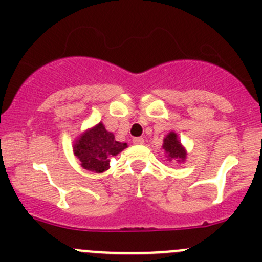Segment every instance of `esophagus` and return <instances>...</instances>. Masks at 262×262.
Wrapping results in <instances>:
<instances>
[{
	"mask_svg": "<svg viewBox=\"0 0 262 262\" xmlns=\"http://www.w3.org/2000/svg\"><path fill=\"white\" fill-rule=\"evenodd\" d=\"M133 143L134 144H143L144 139L142 138V137H136V138H133Z\"/></svg>",
	"mask_w": 262,
	"mask_h": 262,
	"instance_id": "1",
	"label": "esophagus"
}]
</instances>
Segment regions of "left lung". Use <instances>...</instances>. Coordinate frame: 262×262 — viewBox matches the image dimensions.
<instances>
[{
	"mask_svg": "<svg viewBox=\"0 0 262 262\" xmlns=\"http://www.w3.org/2000/svg\"><path fill=\"white\" fill-rule=\"evenodd\" d=\"M164 149L166 151L169 160L174 159L178 161H184L185 160V151L182 147L180 142L178 141V137L174 132L169 133L166 138L164 139Z\"/></svg>",
	"mask_w": 262,
	"mask_h": 262,
	"instance_id": "obj_1",
	"label": "left lung"
}]
</instances>
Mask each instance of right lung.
I'll list each match as a JSON object with an SVG mask.
<instances>
[{"label": "right lung", "mask_w": 262, "mask_h": 262, "mask_svg": "<svg viewBox=\"0 0 262 262\" xmlns=\"http://www.w3.org/2000/svg\"><path fill=\"white\" fill-rule=\"evenodd\" d=\"M124 148L126 143L116 141L114 134L100 123L79 137L74 144V154L84 169L102 172L110 167L111 156H116Z\"/></svg>", "instance_id": "obj_1"}]
</instances>
